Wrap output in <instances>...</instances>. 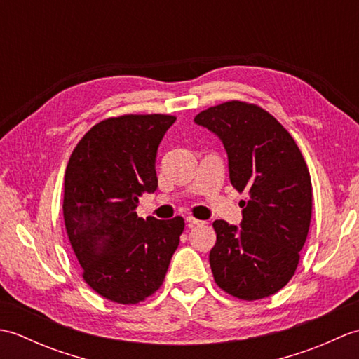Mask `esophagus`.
<instances>
[{
  "label": "esophagus",
  "instance_id": "34e87169",
  "mask_svg": "<svg viewBox=\"0 0 359 359\" xmlns=\"http://www.w3.org/2000/svg\"><path fill=\"white\" fill-rule=\"evenodd\" d=\"M187 222L189 224V226H193V225H205V224H207V222H205V220H199V219H196L193 216H188L187 217Z\"/></svg>",
  "mask_w": 359,
  "mask_h": 359
}]
</instances>
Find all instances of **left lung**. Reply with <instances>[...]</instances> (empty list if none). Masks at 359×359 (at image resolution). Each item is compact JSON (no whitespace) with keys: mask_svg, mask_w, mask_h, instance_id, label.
Segmentation results:
<instances>
[{"mask_svg":"<svg viewBox=\"0 0 359 359\" xmlns=\"http://www.w3.org/2000/svg\"><path fill=\"white\" fill-rule=\"evenodd\" d=\"M216 134L242 201L241 226L215 220L210 251L216 284L239 299L271 296L293 278L311 219L310 172L293 137L256 104L226 102L194 117Z\"/></svg>","mask_w":359,"mask_h":359,"instance_id":"left-lung-1","label":"left lung"}]
</instances>
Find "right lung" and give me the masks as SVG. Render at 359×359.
I'll list each match as a JSON object with an SVG mask.
<instances>
[{
    "label": "right lung",
    "mask_w": 359,
    "mask_h": 359,
    "mask_svg": "<svg viewBox=\"0 0 359 359\" xmlns=\"http://www.w3.org/2000/svg\"><path fill=\"white\" fill-rule=\"evenodd\" d=\"M172 116H121L93 126L65 174L63 216L86 284L106 299L137 304L163 284L185 222L137 216L157 189L156 157Z\"/></svg>",
    "instance_id": "obj_1"
}]
</instances>
